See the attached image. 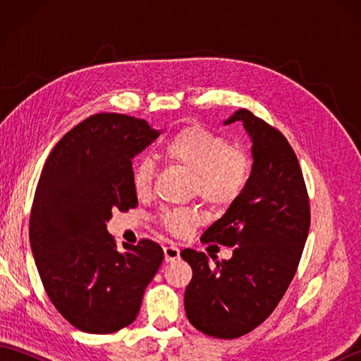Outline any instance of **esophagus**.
<instances>
[{"label":"esophagus","mask_w":361,"mask_h":361,"mask_svg":"<svg viewBox=\"0 0 361 361\" xmlns=\"http://www.w3.org/2000/svg\"><path fill=\"white\" fill-rule=\"evenodd\" d=\"M164 259L166 262H173V260L180 259V250L175 247V245H169L164 247Z\"/></svg>","instance_id":"34e87169"}]
</instances>
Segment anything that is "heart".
Masks as SVG:
<instances>
[{
  "label": "heart",
  "instance_id": "heart-1",
  "mask_svg": "<svg viewBox=\"0 0 361 361\" xmlns=\"http://www.w3.org/2000/svg\"><path fill=\"white\" fill-rule=\"evenodd\" d=\"M161 155L171 164L192 172V192L216 208L233 204L247 188L251 163L247 153L234 149L226 137L202 127H188L167 140ZM155 164L147 157L133 164L132 181L136 195L150 192ZM198 216L190 209L166 211L161 224L169 231L183 235L197 225Z\"/></svg>",
  "mask_w": 361,
  "mask_h": 361
}]
</instances>
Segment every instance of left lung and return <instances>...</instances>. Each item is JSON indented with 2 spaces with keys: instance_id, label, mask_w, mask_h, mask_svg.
<instances>
[{
  "instance_id": "obj_1",
  "label": "left lung",
  "mask_w": 361,
  "mask_h": 361,
  "mask_svg": "<svg viewBox=\"0 0 361 361\" xmlns=\"http://www.w3.org/2000/svg\"><path fill=\"white\" fill-rule=\"evenodd\" d=\"M237 121L252 142L248 185L202 235L203 243L234 247L233 257L209 265L204 252L181 251L194 273L185 293L190 324L224 340L239 338L271 315L296 273L310 228L307 189L286 136L245 109L224 124Z\"/></svg>"
}]
</instances>
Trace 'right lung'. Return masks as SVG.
I'll use <instances>...</instances> for the list:
<instances>
[{"mask_svg":"<svg viewBox=\"0 0 361 361\" xmlns=\"http://www.w3.org/2000/svg\"><path fill=\"white\" fill-rule=\"evenodd\" d=\"M158 136L144 119L97 113L70 130L43 166L30 248L54 307L82 332L113 334L132 324L164 259L149 239L119 251L106 231L111 211L137 206L132 159Z\"/></svg>","mask_w":361,"mask_h":361,"instance_id":"obj_1","label":"right lung"}]
</instances>
